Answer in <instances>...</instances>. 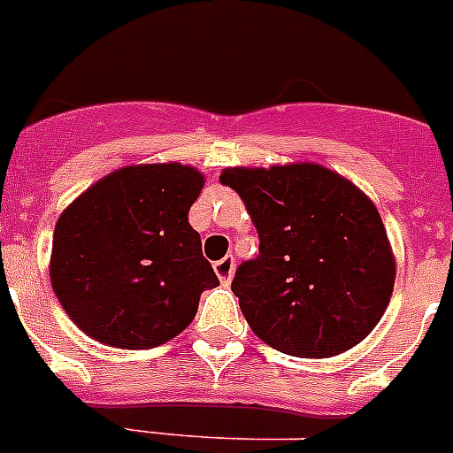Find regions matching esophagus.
<instances>
[{
	"mask_svg": "<svg viewBox=\"0 0 453 453\" xmlns=\"http://www.w3.org/2000/svg\"><path fill=\"white\" fill-rule=\"evenodd\" d=\"M215 274H218V279L222 283H229L231 276H234V270H235V261L234 256H224L222 261L215 263Z\"/></svg>",
	"mask_w": 453,
	"mask_h": 453,
	"instance_id": "esophagus-1",
	"label": "esophagus"
}]
</instances>
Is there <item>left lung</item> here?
I'll use <instances>...</instances> for the list:
<instances>
[{
	"label": "left lung",
	"instance_id": "left-lung-1",
	"mask_svg": "<svg viewBox=\"0 0 453 453\" xmlns=\"http://www.w3.org/2000/svg\"><path fill=\"white\" fill-rule=\"evenodd\" d=\"M219 181L245 202L261 240L231 283L251 331L302 358L365 340L395 288L386 226L365 192L315 163L226 167Z\"/></svg>",
	"mask_w": 453,
	"mask_h": 453
}]
</instances>
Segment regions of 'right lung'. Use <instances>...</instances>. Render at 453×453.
I'll use <instances>...</instances> for the list:
<instances>
[{"label":"right lung","instance_id":"1","mask_svg":"<svg viewBox=\"0 0 453 453\" xmlns=\"http://www.w3.org/2000/svg\"><path fill=\"white\" fill-rule=\"evenodd\" d=\"M203 174L181 163L111 172L56 222L51 288L83 334L118 349H151L195 319L219 286L188 211Z\"/></svg>","mask_w":453,"mask_h":453}]
</instances>
